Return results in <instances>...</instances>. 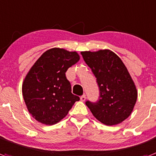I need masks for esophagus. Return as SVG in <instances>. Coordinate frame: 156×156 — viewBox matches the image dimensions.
Returning <instances> with one entry per match:
<instances>
[{
	"instance_id": "esophagus-1",
	"label": "esophagus",
	"mask_w": 156,
	"mask_h": 156,
	"mask_svg": "<svg viewBox=\"0 0 156 156\" xmlns=\"http://www.w3.org/2000/svg\"><path fill=\"white\" fill-rule=\"evenodd\" d=\"M85 100H86V96L85 95H83V96H81V97H80V101H84Z\"/></svg>"
}]
</instances>
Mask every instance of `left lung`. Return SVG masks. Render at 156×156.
Wrapping results in <instances>:
<instances>
[{
	"instance_id": "8db88e82",
	"label": "left lung",
	"mask_w": 156,
	"mask_h": 156,
	"mask_svg": "<svg viewBox=\"0 0 156 156\" xmlns=\"http://www.w3.org/2000/svg\"><path fill=\"white\" fill-rule=\"evenodd\" d=\"M97 78L100 99L86 101L93 115L106 126L118 125L130 115L138 98L136 86L127 68L110 50L80 52Z\"/></svg>"
}]
</instances>
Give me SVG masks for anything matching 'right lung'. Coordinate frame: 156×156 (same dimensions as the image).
Listing matches in <instances>:
<instances>
[{
	"label": "right lung",
	"instance_id": "add662e5",
	"mask_svg": "<svg viewBox=\"0 0 156 156\" xmlns=\"http://www.w3.org/2000/svg\"><path fill=\"white\" fill-rule=\"evenodd\" d=\"M79 60L76 51L55 47L45 51L31 67L22 84V95L35 120L45 125L56 124L79 101L72 93L65 75Z\"/></svg>",
	"mask_w": 156,
	"mask_h": 156
}]
</instances>
